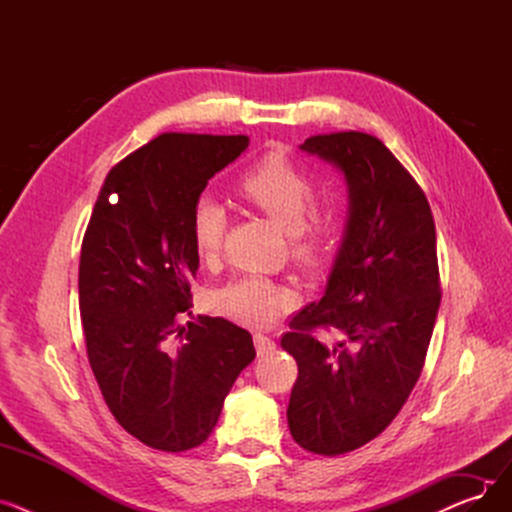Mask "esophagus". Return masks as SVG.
<instances>
[{
  "mask_svg": "<svg viewBox=\"0 0 512 512\" xmlns=\"http://www.w3.org/2000/svg\"><path fill=\"white\" fill-rule=\"evenodd\" d=\"M253 340H255V348H257V355H259V357L270 355V353L274 351V348H276V342H274L272 338H267L265 334H255Z\"/></svg>",
  "mask_w": 512,
  "mask_h": 512,
  "instance_id": "34e87169",
  "label": "esophagus"
}]
</instances>
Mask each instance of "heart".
I'll list each match as a JSON object with an SVG mask.
<instances>
[{
    "label": "heart",
    "mask_w": 512,
    "mask_h": 512,
    "mask_svg": "<svg viewBox=\"0 0 512 512\" xmlns=\"http://www.w3.org/2000/svg\"><path fill=\"white\" fill-rule=\"evenodd\" d=\"M238 193L247 203L265 213L288 234L292 257L313 263L324 247L326 228L313 209L315 188L309 176L284 153H267L240 178ZM226 230V211L211 199L201 197L191 213V238L195 253L207 261L220 251ZM282 286L249 276L236 280L213 294V309L247 326H267L286 305Z\"/></svg>",
    "instance_id": "obj_1"
}]
</instances>
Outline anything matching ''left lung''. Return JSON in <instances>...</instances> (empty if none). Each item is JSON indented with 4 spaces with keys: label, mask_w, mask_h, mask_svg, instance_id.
<instances>
[{
    "label": "left lung",
    "mask_w": 512,
    "mask_h": 512,
    "mask_svg": "<svg viewBox=\"0 0 512 512\" xmlns=\"http://www.w3.org/2000/svg\"><path fill=\"white\" fill-rule=\"evenodd\" d=\"M301 149L344 176L348 213L324 297L292 317L280 342L299 365L286 417L299 446L336 456L380 436L419 380L440 307L436 226L380 139L317 134ZM317 327L341 340L317 341Z\"/></svg>",
    "instance_id": "1"
}]
</instances>
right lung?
<instances>
[{
	"mask_svg": "<svg viewBox=\"0 0 512 512\" xmlns=\"http://www.w3.org/2000/svg\"><path fill=\"white\" fill-rule=\"evenodd\" d=\"M247 147L242 134H161L112 168L93 207L78 267L89 363L116 421L155 450L203 444L255 359L224 317L178 326L199 270L193 207Z\"/></svg>",
	"mask_w": 512,
	"mask_h": 512,
	"instance_id": "obj_1",
	"label": "right lung"
}]
</instances>
